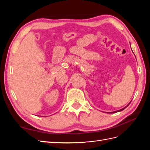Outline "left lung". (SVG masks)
<instances>
[{
	"mask_svg": "<svg viewBox=\"0 0 150 150\" xmlns=\"http://www.w3.org/2000/svg\"><path fill=\"white\" fill-rule=\"evenodd\" d=\"M131 103V102H130ZM130 103L128 104V105H127L126 107H125V108H122V109H121V110H118V111H113V112H108V113H115V112H119V111H122V110H125V109L127 107V106H128V105H129V104H130Z\"/></svg>",
	"mask_w": 150,
	"mask_h": 150,
	"instance_id": "left-lung-1",
	"label": "left lung"
}]
</instances>
